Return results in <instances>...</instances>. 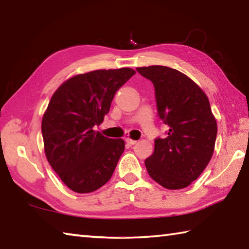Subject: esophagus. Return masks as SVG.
Listing matches in <instances>:
<instances>
[{"label":"esophagus","mask_w":249,"mask_h":249,"mask_svg":"<svg viewBox=\"0 0 249 249\" xmlns=\"http://www.w3.org/2000/svg\"><path fill=\"white\" fill-rule=\"evenodd\" d=\"M125 142H127L128 144H130V146H133V144H135L137 142V140H134V139H130V138H126Z\"/></svg>","instance_id":"1"}]
</instances>
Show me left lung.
Wrapping results in <instances>:
<instances>
[{
	"label": "left lung",
	"instance_id": "left-lung-1",
	"mask_svg": "<svg viewBox=\"0 0 249 249\" xmlns=\"http://www.w3.org/2000/svg\"><path fill=\"white\" fill-rule=\"evenodd\" d=\"M155 87L158 114L169 125L165 138L155 140V151L144 160L150 178L168 189L187 187L209 163L214 150L216 122L206 93L171 67H137Z\"/></svg>",
	"mask_w": 249,
	"mask_h": 249
}]
</instances>
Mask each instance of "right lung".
Segmentation results:
<instances>
[{"instance_id": "1", "label": "right lung", "mask_w": 249, "mask_h": 249, "mask_svg": "<svg viewBox=\"0 0 249 249\" xmlns=\"http://www.w3.org/2000/svg\"><path fill=\"white\" fill-rule=\"evenodd\" d=\"M135 73L128 67L89 71L67 79L53 93L42 117L44 152L73 192H94L111 178L125 142L93 128L109 113L117 90Z\"/></svg>"}]
</instances>
